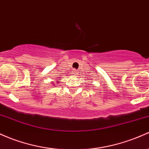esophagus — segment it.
<instances>
[{
	"label": "esophagus",
	"instance_id": "esophagus-1",
	"mask_svg": "<svg viewBox=\"0 0 149 149\" xmlns=\"http://www.w3.org/2000/svg\"><path fill=\"white\" fill-rule=\"evenodd\" d=\"M72 74H73V76H76V75L78 74V71H76V69H74L73 71H72Z\"/></svg>",
	"mask_w": 149,
	"mask_h": 149
}]
</instances>
